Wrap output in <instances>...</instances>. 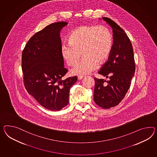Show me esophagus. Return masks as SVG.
I'll list each match as a JSON object with an SVG mask.
<instances>
[{
  "instance_id": "1",
  "label": "esophagus",
  "mask_w": 157,
  "mask_h": 157,
  "mask_svg": "<svg viewBox=\"0 0 157 157\" xmlns=\"http://www.w3.org/2000/svg\"><path fill=\"white\" fill-rule=\"evenodd\" d=\"M83 77L84 76H78L77 77V78H78V80H81V79H82L83 78Z\"/></svg>"
}]
</instances>
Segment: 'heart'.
<instances>
[{
	"mask_svg": "<svg viewBox=\"0 0 157 157\" xmlns=\"http://www.w3.org/2000/svg\"><path fill=\"white\" fill-rule=\"evenodd\" d=\"M68 45L61 47V56L69 66H72L75 75H87L94 71L98 64L108 60L113 47L112 32L107 27L82 25L73 31L69 36ZM82 54H81V53Z\"/></svg>",
	"mask_w": 157,
	"mask_h": 157,
	"instance_id": "heart-1",
	"label": "heart"
}]
</instances>
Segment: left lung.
<instances>
[{
	"instance_id": "obj_1",
	"label": "left lung",
	"mask_w": 157,
	"mask_h": 157,
	"mask_svg": "<svg viewBox=\"0 0 157 157\" xmlns=\"http://www.w3.org/2000/svg\"><path fill=\"white\" fill-rule=\"evenodd\" d=\"M113 29L112 49L108 60L98 73L109 80L94 78V101L104 109L114 107L120 104L130 88L136 66L133 47L123 29L108 17H103Z\"/></svg>"
}]
</instances>
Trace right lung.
<instances>
[{"instance_id":"add662e5","label":"right lung","mask_w":157,"mask_h":157,"mask_svg":"<svg viewBox=\"0 0 157 157\" xmlns=\"http://www.w3.org/2000/svg\"><path fill=\"white\" fill-rule=\"evenodd\" d=\"M67 24L60 21L47 25L32 36L22 52L25 88L42 106L53 111L68 104L69 90L77 81V76L62 80L68 70L61 53L60 31Z\"/></svg>"}]
</instances>
